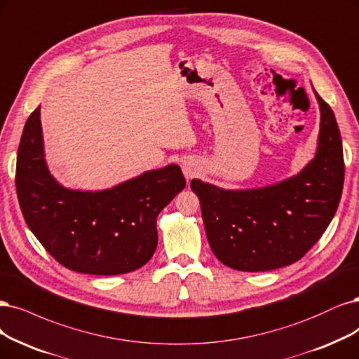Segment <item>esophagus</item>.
I'll use <instances>...</instances> for the list:
<instances>
[{"label":"esophagus","instance_id":"34e87169","mask_svg":"<svg viewBox=\"0 0 359 359\" xmlns=\"http://www.w3.org/2000/svg\"><path fill=\"white\" fill-rule=\"evenodd\" d=\"M182 172H184L185 178L190 180V178H194V177H196V174H197V168H196L193 163H184V166H182Z\"/></svg>","mask_w":359,"mask_h":359}]
</instances>
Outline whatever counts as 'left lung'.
Returning <instances> with one entry per match:
<instances>
[{"label":"left lung","instance_id":"8db88e82","mask_svg":"<svg viewBox=\"0 0 359 359\" xmlns=\"http://www.w3.org/2000/svg\"><path fill=\"white\" fill-rule=\"evenodd\" d=\"M315 95L320 108L318 150L299 175L255 190H222L191 181L209 246L222 264L242 271L292 264L334 217L344 181L341 138L332 109Z\"/></svg>","mask_w":359,"mask_h":359}]
</instances>
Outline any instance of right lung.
Returning <instances> with one entry per match:
<instances>
[{
	"label": "right lung",
	"mask_w": 359,
	"mask_h": 359,
	"mask_svg": "<svg viewBox=\"0 0 359 359\" xmlns=\"http://www.w3.org/2000/svg\"><path fill=\"white\" fill-rule=\"evenodd\" d=\"M185 187L180 166L150 170L104 191L64 189L44 162L40 107L18 150L16 191L28 227L57 263L113 276L142 267L157 248L156 218Z\"/></svg>",
	"instance_id": "1"
}]
</instances>
